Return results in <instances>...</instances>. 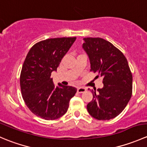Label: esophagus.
Segmentation results:
<instances>
[{
  "instance_id": "obj_1",
  "label": "esophagus",
  "mask_w": 147,
  "mask_h": 147,
  "mask_svg": "<svg viewBox=\"0 0 147 147\" xmlns=\"http://www.w3.org/2000/svg\"><path fill=\"white\" fill-rule=\"evenodd\" d=\"M86 91V88H84V87H78V92L79 93H83L84 92Z\"/></svg>"
}]
</instances>
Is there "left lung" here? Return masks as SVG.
<instances>
[{"label":"left lung","instance_id":"obj_1","mask_svg":"<svg viewBox=\"0 0 147 147\" xmlns=\"http://www.w3.org/2000/svg\"><path fill=\"white\" fill-rule=\"evenodd\" d=\"M82 47L90 62V71L103 78L102 89L91 90L93 99L87 109L92 117L109 120L119 115L131 99L132 74L127 58L109 41L100 38H85Z\"/></svg>","mask_w":147,"mask_h":147}]
</instances>
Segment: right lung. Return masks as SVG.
Segmentation results:
<instances>
[{
  "label": "right lung",
  "mask_w": 147,
  "mask_h": 147,
  "mask_svg": "<svg viewBox=\"0 0 147 147\" xmlns=\"http://www.w3.org/2000/svg\"><path fill=\"white\" fill-rule=\"evenodd\" d=\"M76 40L50 38L35 44L28 52L20 72V84L25 103L36 116L54 120L63 116L77 89L59 83L55 86L51 73L57 71L62 59Z\"/></svg>",
  "instance_id": "right-lung-1"
}]
</instances>
